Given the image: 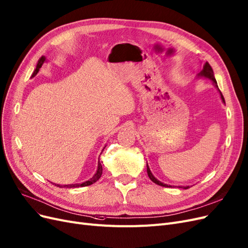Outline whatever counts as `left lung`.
<instances>
[{"mask_svg": "<svg viewBox=\"0 0 248 248\" xmlns=\"http://www.w3.org/2000/svg\"><path fill=\"white\" fill-rule=\"evenodd\" d=\"M199 76H203V77H206V78H209L210 80H212V81H213V83H215V85H216V86L217 87V80H216V78H215V76H213L212 67L210 66V64H209L207 62H204L203 69H202V71L200 72ZM219 93H220V97H221V99H223V101L225 102V98H224L223 94H221V92H220V91H219ZM147 170H148V175H149V177L151 178V181H152V182H154V183L157 184V185H159V186H166V187H170V186H168V185H165V184H163V183L159 182L158 179L152 174L151 170H150V168H149V166H148V163H147ZM184 187H185V189H187V187H189V186H184Z\"/></svg>", "mask_w": 248, "mask_h": 248, "instance_id": "left-lung-1", "label": "left lung"}]
</instances>
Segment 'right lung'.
<instances>
[{
    "label": "right lung",
    "instance_id": "right-lung-1",
    "mask_svg": "<svg viewBox=\"0 0 248 248\" xmlns=\"http://www.w3.org/2000/svg\"><path fill=\"white\" fill-rule=\"evenodd\" d=\"M45 59H46V58H45L44 56H42V57L39 59L38 63H37V66H36V70L33 71L31 77H35V76L38 74V72H39V70L42 67L43 63H44ZM101 174H102V166H101L100 162L98 161L97 171H96V173H95L94 175H93V176L89 179V181L85 182V183H82V184H75V185H64V186H59V185H57V186H59V187H80V186H90V185H92V184H94L95 182H97L98 179L100 178ZM55 186H56V185H55Z\"/></svg>",
    "mask_w": 248,
    "mask_h": 248
}]
</instances>
